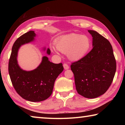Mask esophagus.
I'll return each mask as SVG.
<instances>
[{"instance_id": "34e87169", "label": "esophagus", "mask_w": 125, "mask_h": 125, "mask_svg": "<svg viewBox=\"0 0 125 125\" xmlns=\"http://www.w3.org/2000/svg\"><path fill=\"white\" fill-rule=\"evenodd\" d=\"M63 67H64V69H65V70H66V69H69V65L67 64H66V63H64V64H63Z\"/></svg>"}]
</instances>
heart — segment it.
Here are the masks:
<instances>
[{
  "instance_id": "obj_1",
  "label": "heart",
  "mask_w": 125,
  "mask_h": 125,
  "mask_svg": "<svg viewBox=\"0 0 125 125\" xmlns=\"http://www.w3.org/2000/svg\"><path fill=\"white\" fill-rule=\"evenodd\" d=\"M56 45L57 49L53 46H50L52 52L57 53L58 50L63 53H67L69 60L77 61L84 57L89 51L92 42L87 36L71 33L60 38Z\"/></svg>"
}]
</instances>
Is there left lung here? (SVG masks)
<instances>
[{
  "instance_id": "left-lung-1",
  "label": "left lung",
  "mask_w": 125,
  "mask_h": 125,
  "mask_svg": "<svg viewBox=\"0 0 125 125\" xmlns=\"http://www.w3.org/2000/svg\"><path fill=\"white\" fill-rule=\"evenodd\" d=\"M93 37V49L71 65L78 93L93 99L104 94L113 82L116 63L113 47L106 39L94 30H88Z\"/></svg>"
}]
</instances>
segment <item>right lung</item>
I'll use <instances>...</instances> for the list:
<instances>
[{"instance_id": "obj_1", "label": "right lung", "mask_w": 125, "mask_h": 125, "mask_svg": "<svg viewBox=\"0 0 125 125\" xmlns=\"http://www.w3.org/2000/svg\"><path fill=\"white\" fill-rule=\"evenodd\" d=\"M35 36L34 31H30L16 40L12 47L8 70L17 93L25 100L39 102L51 95L55 80L64 68L62 63L55 64L51 62L46 56L42 57L41 64L34 70L26 71L20 68L17 61L19 49L24 44L33 41ZM47 53H51L49 48Z\"/></svg>"}]
</instances>
